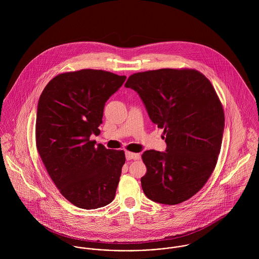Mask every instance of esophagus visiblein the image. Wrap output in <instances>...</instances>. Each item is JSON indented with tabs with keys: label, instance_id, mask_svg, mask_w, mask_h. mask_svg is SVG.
Returning a JSON list of instances; mask_svg holds the SVG:
<instances>
[{
	"label": "esophagus",
	"instance_id": "34e87169",
	"mask_svg": "<svg viewBox=\"0 0 259 259\" xmlns=\"http://www.w3.org/2000/svg\"><path fill=\"white\" fill-rule=\"evenodd\" d=\"M141 155L139 153H134V152H130V151H125V158L127 160H131V159H140Z\"/></svg>",
	"mask_w": 259,
	"mask_h": 259
}]
</instances>
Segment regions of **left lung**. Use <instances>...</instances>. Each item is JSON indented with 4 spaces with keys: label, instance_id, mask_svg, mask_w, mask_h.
I'll list each match as a JSON object with an SVG mask.
<instances>
[{
    "label": "left lung",
    "instance_id": "1",
    "mask_svg": "<svg viewBox=\"0 0 259 259\" xmlns=\"http://www.w3.org/2000/svg\"><path fill=\"white\" fill-rule=\"evenodd\" d=\"M124 87L139 94L165 135V151L142 155L148 169L141 180L145 194L162 204L187 200L206 184L221 152L224 112L215 90L205 75L189 69L132 74Z\"/></svg>",
    "mask_w": 259,
    "mask_h": 259
}]
</instances>
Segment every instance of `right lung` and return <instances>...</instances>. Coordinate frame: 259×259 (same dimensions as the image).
I'll list each match as a JSON object with an SVG mask.
<instances>
[{
  "label": "right lung",
  "mask_w": 259,
  "mask_h": 259,
  "mask_svg": "<svg viewBox=\"0 0 259 259\" xmlns=\"http://www.w3.org/2000/svg\"><path fill=\"white\" fill-rule=\"evenodd\" d=\"M125 78L102 70L60 74L39 97L37 151L54 184L79 208L103 207L114 198L124 151L96 147L90 137L101 134L105 105Z\"/></svg>",
  "instance_id": "right-lung-1"
}]
</instances>
